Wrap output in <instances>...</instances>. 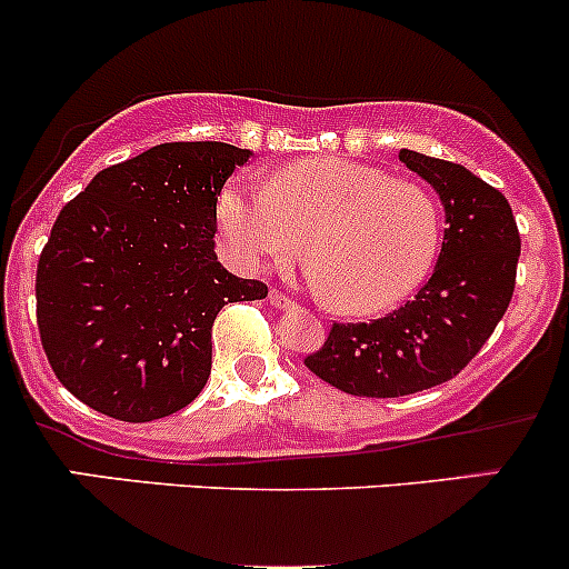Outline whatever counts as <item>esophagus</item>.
<instances>
[{
	"label": "esophagus",
	"mask_w": 569,
	"mask_h": 569,
	"mask_svg": "<svg viewBox=\"0 0 569 569\" xmlns=\"http://www.w3.org/2000/svg\"><path fill=\"white\" fill-rule=\"evenodd\" d=\"M269 302H272L274 308H291V306H295V302H291L289 297H286V295H280L278 289H272V291H269Z\"/></svg>",
	"instance_id": "obj_1"
}]
</instances>
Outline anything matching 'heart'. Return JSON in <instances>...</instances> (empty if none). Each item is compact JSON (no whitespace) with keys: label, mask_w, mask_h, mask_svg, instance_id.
<instances>
[{"label":"heart","mask_w":569,"mask_h":569,"mask_svg":"<svg viewBox=\"0 0 569 569\" xmlns=\"http://www.w3.org/2000/svg\"><path fill=\"white\" fill-rule=\"evenodd\" d=\"M217 217L244 267L295 256L306 239L321 302L347 317L386 313L416 295L443 244L440 203L423 183L338 157L291 162L269 183L237 176Z\"/></svg>","instance_id":"b5f03b06"}]
</instances>
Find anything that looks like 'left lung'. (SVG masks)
Instances as JSON below:
<instances>
[{
	"label": "left lung",
	"mask_w": 569,
	"mask_h": 569,
	"mask_svg": "<svg viewBox=\"0 0 569 569\" xmlns=\"http://www.w3.org/2000/svg\"><path fill=\"white\" fill-rule=\"evenodd\" d=\"M399 159L432 183L446 211L432 278L388 317L332 325L306 358L319 380L369 399L427 391L460 375L507 313L520 258L518 222L496 187L446 159L407 148Z\"/></svg>",
	"instance_id": "8db88e82"
}]
</instances>
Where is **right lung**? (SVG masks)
<instances>
[{"label": "right lung", "instance_id": "right-lung-1", "mask_svg": "<svg viewBox=\"0 0 569 569\" xmlns=\"http://www.w3.org/2000/svg\"><path fill=\"white\" fill-rule=\"evenodd\" d=\"M250 157L228 142H164L62 206L38 261V330L79 401L146 423L203 391L217 313L267 297L214 252L217 194Z\"/></svg>", "mask_w": 569, "mask_h": 569}]
</instances>
